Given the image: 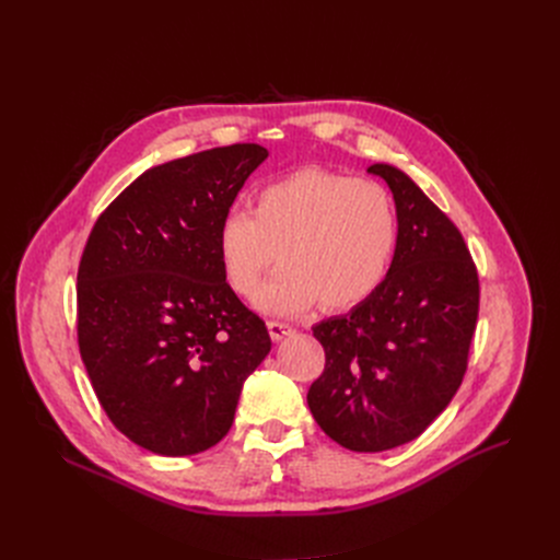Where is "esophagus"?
<instances>
[{"mask_svg": "<svg viewBox=\"0 0 560 560\" xmlns=\"http://www.w3.org/2000/svg\"><path fill=\"white\" fill-rule=\"evenodd\" d=\"M268 331H270V338H272L275 342H279V340H283V338L295 334V329H292L290 325H285V322H275V319L268 322Z\"/></svg>", "mask_w": 560, "mask_h": 560, "instance_id": "34e87169", "label": "esophagus"}]
</instances>
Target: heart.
Listing matches in <instances>:
<instances>
[{
	"instance_id": "1",
	"label": "heart",
	"mask_w": 560,
	"mask_h": 560,
	"mask_svg": "<svg viewBox=\"0 0 560 560\" xmlns=\"http://www.w3.org/2000/svg\"><path fill=\"white\" fill-rule=\"evenodd\" d=\"M399 222L390 192L376 182L304 167L262 186L254 209L229 211L218 226V256L233 292L252 298L272 262L283 268L258 292V306L292 315L342 313L384 283Z\"/></svg>"
}]
</instances>
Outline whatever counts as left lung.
Segmentation results:
<instances>
[{"instance_id":"1","label":"left lung","mask_w":560,"mask_h":560,"mask_svg":"<svg viewBox=\"0 0 560 560\" xmlns=\"http://www.w3.org/2000/svg\"><path fill=\"white\" fill-rule=\"evenodd\" d=\"M368 172L393 190L397 249L368 302L313 327L327 363L306 401L345 450L386 452L416 440L456 395L479 277L460 231L406 172L388 163Z\"/></svg>"}]
</instances>
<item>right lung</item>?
I'll return each instance as SVG.
<instances>
[{
    "instance_id": "right-lung-1",
    "label": "right lung",
    "mask_w": 560,
    "mask_h": 560,
    "mask_svg": "<svg viewBox=\"0 0 560 560\" xmlns=\"http://www.w3.org/2000/svg\"><path fill=\"white\" fill-rule=\"evenodd\" d=\"M260 144L144 170L95 222L79 275V351L110 422L159 456L229 433L245 378L270 354L265 322L231 290L218 226Z\"/></svg>"
}]
</instances>
